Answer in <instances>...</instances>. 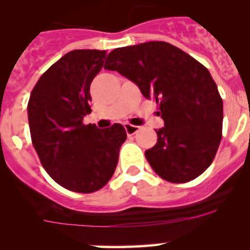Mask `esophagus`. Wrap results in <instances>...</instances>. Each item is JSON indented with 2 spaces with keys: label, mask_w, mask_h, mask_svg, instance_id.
I'll list each match as a JSON object with an SVG mask.
<instances>
[{
  "label": "esophagus",
  "mask_w": 250,
  "mask_h": 250,
  "mask_svg": "<svg viewBox=\"0 0 250 250\" xmlns=\"http://www.w3.org/2000/svg\"><path fill=\"white\" fill-rule=\"evenodd\" d=\"M125 132H127L128 135H133V134H135L138 130H139L140 127H138V125H129V123H125Z\"/></svg>",
  "instance_id": "1"
}]
</instances>
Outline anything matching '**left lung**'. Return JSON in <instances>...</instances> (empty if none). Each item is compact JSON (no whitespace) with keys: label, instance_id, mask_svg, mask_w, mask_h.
Here are the masks:
<instances>
[{"label":"left lung","instance_id":"1","mask_svg":"<svg viewBox=\"0 0 250 250\" xmlns=\"http://www.w3.org/2000/svg\"><path fill=\"white\" fill-rule=\"evenodd\" d=\"M104 69L117 71L158 104L165 127L145 151L151 168L170 183H188L213 162L223 134V99L208 69L162 41L116 48Z\"/></svg>","mask_w":250,"mask_h":250}]
</instances>
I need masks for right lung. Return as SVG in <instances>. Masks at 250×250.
Returning <instances> with one entry per match:
<instances>
[{"label": "right lung", "mask_w": 250, "mask_h": 250, "mask_svg": "<svg viewBox=\"0 0 250 250\" xmlns=\"http://www.w3.org/2000/svg\"><path fill=\"white\" fill-rule=\"evenodd\" d=\"M106 50L66 53L40 77L27 104L32 145L50 178L80 193L100 190L113 175L125 127L83 125L92 112L90 83L104 66Z\"/></svg>", "instance_id": "1"}]
</instances>
